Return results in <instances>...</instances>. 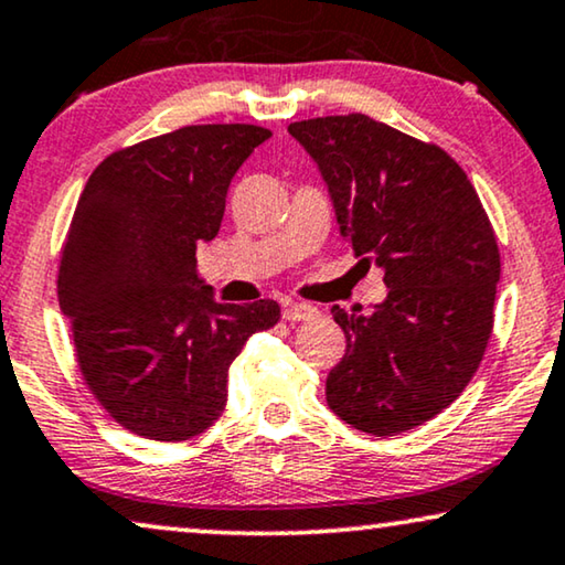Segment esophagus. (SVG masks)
Masks as SVG:
<instances>
[{"instance_id":"esophagus-1","label":"esophagus","mask_w":565,"mask_h":565,"mask_svg":"<svg viewBox=\"0 0 565 565\" xmlns=\"http://www.w3.org/2000/svg\"><path fill=\"white\" fill-rule=\"evenodd\" d=\"M284 317L289 322H305V320H315V317H320V309L312 305H289L284 309Z\"/></svg>"}]
</instances>
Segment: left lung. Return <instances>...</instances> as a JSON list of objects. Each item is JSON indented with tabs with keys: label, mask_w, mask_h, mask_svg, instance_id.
<instances>
[{
	"label": "left lung",
	"mask_w": 565,
	"mask_h": 565,
	"mask_svg": "<svg viewBox=\"0 0 565 565\" xmlns=\"http://www.w3.org/2000/svg\"><path fill=\"white\" fill-rule=\"evenodd\" d=\"M328 184L340 235L384 268L386 299L332 317L345 355L328 404L355 430L399 435L452 404L479 369L502 274L494 230L466 171L433 142L365 115L289 125Z\"/></svg>",
	"instance_id": "obj_1"
}]
</instances>
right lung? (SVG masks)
<instances>
[{
  "instance_id": "1",
  "label": "right lung",
  "mask_w": 565,
  "mask_h": 565,
  "mask_svg": "<svg viewBox=\"0 0 565 565\" xmlns=\"http://www.w3.org/2000/svg\"><path fill=\"white\" fill-rule=\"evenodd\" d=\"M271 130L189 125L115 150L86 181L58 268L61 312L97 402L125 430L177 443L227 402V369L274 299L222 305L196 274L220 233L230 181Z\"/></svg>"
}]
</instances>
